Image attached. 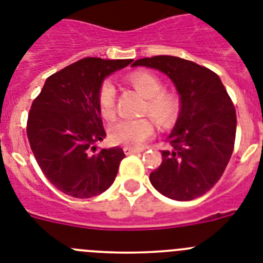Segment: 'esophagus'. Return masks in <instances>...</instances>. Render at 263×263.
<instances>
[{
  "mask_svg": "<svg viewBox=\"0 0 263 263\" xmlns=\"http://www.w3.org/2000/svg\"><path fill=\"white\" fill-rule=\"evenodd\" d=\"M143 149L135 148V147H124V154L125 155H132V154H138V152H142Z\"/></svg>",
  "mask_w": 263,
  "mask_h": 263,
  "instance_id": "34e87169",
  "label": "esophagus"
}]
</instances>
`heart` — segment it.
Listing matches in <instances>:
<instances>
[{
    "label": "heart",
    "instance_id": "1",
    "mask_svg": "<svg viewBox=\"0 0 263 263\" xmlns=\"http://www.w3.org/2000/svg\"><path fill=\"white\" fill-rule=\"evenodd\" d=\"M127 83L145 98L143 115H149L160 127H170L179 118L182 111L179 95L174 90L163 89V83L158 76L145 70H136L128 74ZM98 103L101 116L105 120H112L116 114V89L109 80H104L100 84ZM152 119L140 118L118 120L109 129L111 140L115 144L127 147L143 144L155 134V124Z\"/></svg>",
    "mask_w": 263,
    "mask_h": 263
}]
</instances>
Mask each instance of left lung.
<instances>
[{
    "label": "left lung",
    "mask_w": 263,
    "mask_h": 263,
    "mask_svg": "<svg viewBox=\"0 0 263 263\" xmlns=\"http://www.w3.org/2000/svg\"><path fill=\"white\" fill-rule=\"evenodd\" d=\"M132 65L167 74L182 100L168 136L173 148L162 151V163L149 174V182L171 199L199 198L223 175L234 149L237 114L226 88L215 72L180 57H145Z\"/></svg>",
    "instance_id": "obj_1"
}]
</instances>
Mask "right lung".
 <instances>
[{
  "label": "right lung",
  "instance_id": "add662e5",
  "mask_svg": "<svg viewBox=\"0 0 263 263\" xmlns=\"http://www.w3.org/2000/svg\"><path fill=\"white\" fill-rule=\"evenodd\" d=\"M132 60L85 57L46 79L32 103L26 135L37 164L61 193L85 199L114 183L124 159L120 147L95 144L105 138L98 90L104 77Z\"/></svg>",
  "mask_w": 263,
  "mask_h": 263
}]
</instances>
